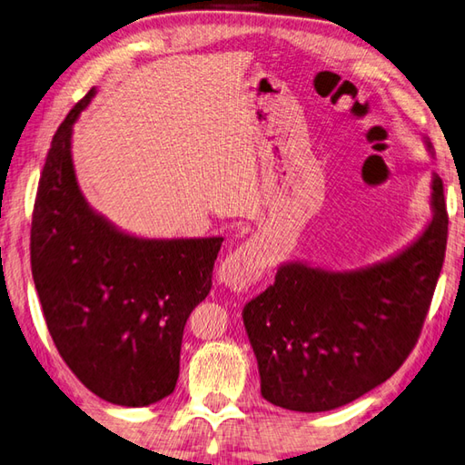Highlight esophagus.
<instances>
[{
    "label": "esophagus",
    "instance_id": "esophagus-1",
    "mask_svg": "<svg viewBox=\"0 0 465 465\" xmlns=\"http://www.w3.org/2000/svg\"><path fill=\"white\" fill-rule=\"evenodd\" d=\"M264 264H267V254L262 246L246 241L221 262L219 282L231 291H244L262 277Z\"/></svg>",
    "mask_w": 465,
    "mask_h": 465
}]
</instances>
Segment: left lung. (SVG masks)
Returning a JSON list of instances; mask_svg holds the SVG:
<instances>
[{
  "label": "left lung",
  "instance_id": "8db88e82",
  "mask_svg": "<svg viewBox=\"0 0 465 465\" xmlns=\"http://www.w3.org/2000/svg\"><path fill=\"white\" fill-rule=\"evenodd\" d=\"M431 211L418 239L391 257L353 271L287 261L272 285L246 302L242 323L264 400L291 411H331L401 367L421 333L445 257L448 213L438 174Z\"/></svg>",
  "mask_w": 465,
  "mask_h": 465
}]
</instances>
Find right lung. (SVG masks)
<instances>
[{"mask_svg": "<svg viewBox=\"0 0 465 465\" xmlns=\"http://www.w3.org/2000/svg\"><path fill=\"white\" fill-rule=\"evenodd\" d=\"M92 88L54 134L32 219V274L47 331L104 401L144 407L174 391L186 319L213 287L223 236L144 239L84 198L72 132Z\"/></svg>", "mask_w": 465, "mask_h": 465, "instance_id": "right-lung-1", "label": "right lung"}]
</instances>
